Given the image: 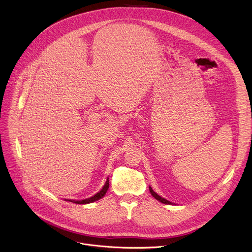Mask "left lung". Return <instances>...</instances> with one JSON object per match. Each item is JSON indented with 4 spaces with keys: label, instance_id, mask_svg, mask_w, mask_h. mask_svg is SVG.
Instances as JSON below:
<instances>
[{
    "label": "left lung",
    "instance_id": "1",
    "mask_svg": "<svg viewBox=\"0 0 252 252\" xmlns=\"http://www.w3.org/2000/svg\"><path fill=\"white\" fill-rule=\"evenodd\" d=\"M149 190H150V193L152 194V196L155 198V199H157L158 201H160V202H162V203H164V204H171V202H169L168 200L164 199V198H162V197H160L158 194H156V193L152 190L151 187H149Z\"/></svg>",
    "mask_w": 252,
    "mask_h": 252
}]
</instances>
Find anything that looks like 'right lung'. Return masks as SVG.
I'll return each instance as SVG.
<instances>
[{
	"mask_svg": "<svg viewBox=\"0 0 252 252\" xmlns=\"http://www.w3.org/2000/svg\"><path fill=\"white\" fill-rule=\"evenodd\" d=\"M109 188V180L107 179V181H106L104 187L101 189L100 192H98L96 195H94L93 197H90L88 198V199H85V200H78V201H75V200H69L70 202H73V203H77V204H87V203H92L94 202L96 200H99L101 199V198L106 194V192H107Z\"/></svg>",
	"mask_w": 252,
	"mask_h": 252,
	"instance_id": "add662e5",
	"label": "right lung"
}]
</instances>
